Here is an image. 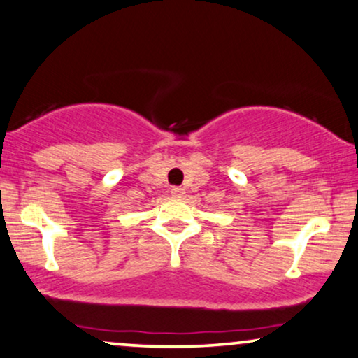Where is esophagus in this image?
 <instances>
[{
    "instance_id": "1",
    "label": "esophagus",
    "mask_w": 358,
    "mask_h": 358,
    "mask_svg": "<svg viewBox=\"0 0 358 358\" xmlns=\"http://www.w3.org/2000/svg\"><path fill=\"white\" fill-rule=\"evenodd\" d=\"M170 193L173 194L175 198H182L183 194H185V189L182 188V187H171V189H170Z\"/></svg>"
}]
</instances>
